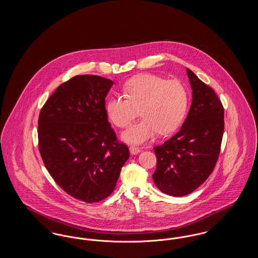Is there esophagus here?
I'll list each match as a JSON object with an SVG mask.
<instances>
[{
	"mask_svg": "<svg viewBox=\"0 0 258 258\" xmlns=\"http://www.w3.org/2000/svg\"><path fill=\"white\" fill-rule=\"evenodd\" d=\"M140 151H141L140 148L136 147V146H131V147H130V152H131V154H133V155L138 154Z\"/></svg>",
	"mask_w": 258,
	"mask_h": 258,
	"instance_id": "1",
	"label": "esophagus"
}]
</instances>
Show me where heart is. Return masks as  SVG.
I'll use <instances>...</instances> for the list:
<instances>
[{
	"label": "heart",
	"mask_w": 258,
	"mask_h": 258,
	"mask_svg": "<svg viewBox=\"0 0 258 258\" xmlns=\"http://www.w3.org/2000/svg\"><path fill=\"white\" fill-rule=\"evenodd\" d=\"M123 94L111 98L106 113L118 127H126L135 118L137 108L142 118L123 134L130 143H143L158 133L168 135L183 122L188 106V92L176 79L167 80L152 74H138L127 80Z\"/></svg>",
	"instance_id": "obj_1"
}]
</instances>
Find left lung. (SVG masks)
Instances as JSON below:
<instances>
[{"label": "left lung", "instance_id": "8db88e82", "mask_svg": "<svg viewBox=\"0 0 258 258\" xmlns=\"http://www.w3.org/2000/svg\"><path fill=\"white\" fill-rule=\"evenodd\" d=\"M192 102L181 130L154 147L157 168L153 179L160 190L184 197L203 184L214 170L221 152L224 109L215 91L189 69Z\"/></svg>", "mask_w": 258, "mask_h": 258}]
</instances>
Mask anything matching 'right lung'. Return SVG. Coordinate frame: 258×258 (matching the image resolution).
<instances>
[{
	"mask_svg": "<svg viewBox=\"0 0 258 258\" xmlns=\"http://www.w3.org/2000/svg\"><path fill=\"white\" fill-rule=\"evenodd\" d=\"M112 85L98 75H76L56 89L38 117L46 169L68 195L86 203L110 196L130 158L107 119L105 98Z\"/></svg>",
	"mask_w": 258,
	"mask_h": 258,
	"instance_id": "right-lung-1",
	"label": "right lung"
}]
</instances>
